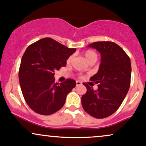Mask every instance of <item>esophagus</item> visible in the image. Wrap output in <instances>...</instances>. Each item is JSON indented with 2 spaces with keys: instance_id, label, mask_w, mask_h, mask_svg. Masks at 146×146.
I'll use <instances>...</instances> for the list:
<instances>
[{
  "instance_id": "esophagus-1",
  "label": "esophagus",
  "mask_w": 146,
  "mask_h": 146,
  "mask_svg": "<svg viewBox=\"0 0 146 146\" xmlns=\"http://www.w3.org/2000/svg\"><path fill=\"white\" fill-rule=\"evenodd\" d=\"M82 84V82L80 81H76V86H80Z\"/></svg>"
}]
</instances>
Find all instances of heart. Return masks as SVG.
<instances>
[{
    "instance_id": "obj_1",
    "label": "heart",
    "mask_w": 146,
    "mask_h": 146,
    "mask_svg": "<svg viewBox=\"0 0 146 146\" xmlns=\"http://www.w3.org/2000/svg\"><path fill=\"white\" fill-rule=\"evenodd\" d=\"M83 56H84V59L88 63L91 62H96L98 59V55L96 52L94 50H86L85 52L83 53ZM70 60H71V57H68V59L67 60V63L70 62Z\"/></svg>"
}]
</instances>
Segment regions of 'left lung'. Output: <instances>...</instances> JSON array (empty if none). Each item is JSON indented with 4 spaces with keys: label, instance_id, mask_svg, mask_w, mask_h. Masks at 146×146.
Listing matches in <instances>:
<instances>
[{
    "label": "left lung",
    "instance_id": "obj_1",
    "mask_svg": "<svg viewBox=\"0 0 146 146\" xmlns=\"http://www.w3.org/2000/svg\"><path fill=\"white\" fill-rule=\"evenodd\" d=\"M89 47L96 49L101 55L98 71L90 78L98 85L94 90L86 83V93L82 96L84 111L96 118L113 114L127 95L131 78L130 59L118 45L111 41H97Z\"/></svg>",
    "mask_w": 146,
    "mask_h": 146
}]
</instances>
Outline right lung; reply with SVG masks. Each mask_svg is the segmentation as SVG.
<instances>
[{"mask_svg":"<svg viewBox=\"0 0 146 146\" xmlns=\"http://www.w3.org/2000/svg\"><path fill=\"white\" fill-rule=\"evenodd\" d=\"M76 50L51 38L40 39L25 50L19 68V83L25 102L36 113L50 115L64 106L76 82L66 79L55 83L54 72L64 67Z\"/></svg>","mask_w":146,"mask_h":146,"instance_id":"right-lung-1","label":"right lung"}]
</instances>
